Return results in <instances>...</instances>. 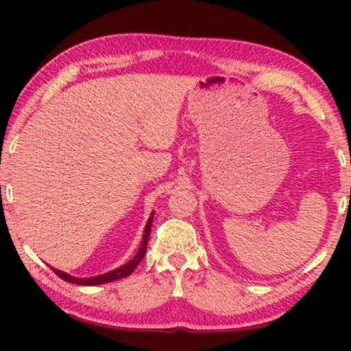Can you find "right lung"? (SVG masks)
<instances>
[{"label":"right lung","mask_w":351,"mask_h":351,"mask_svg":"<svg viewBox=\"0 0 351 351\" xmlns=\"http://www.w3.org/2000/svg\"><path fill=\"white\" fill-rule=\"evenodd\" d=\"M153 215L154 212L150 213V217H148V221L145 224V229H144V235H142V241H141V246L138 249V252H136L134 257L132 260H128L125 265L119 266V268L112 269L105 272V274H100V276H94V277H74V276H69L66 272L63 271H58L56 268H51L52 271L56 272V274L63 278L64 282H69V283H75V285H83V287H96V285H104V283H110V282H114L119 280V278H123V277H128L132 272L136 269V266L141 263V260L144 258L145 251H147V243H148V237H150V229H152V223H153Z\"/></svg>","instance_id":"1"}]
</instances>
